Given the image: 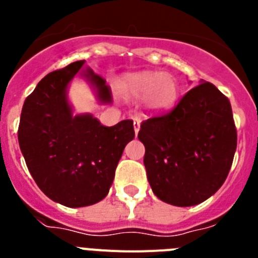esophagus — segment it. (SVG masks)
Returning a JSON list of instances; mask_svg holds the SVG:
<instances>
[{"instance_id": "1", "label": "esophagus", "mask_w": 258, "mask_h": 258, "mask_svg": "<svg viewBox=\"0 0 258 258\" xmlns=\"http://www.w3.org/2000/svg\"><path fill=\"white\" fill-rule=\"evenodd\" d=\"M133 121H134V132H136V134H138L141 127V120L138 117H134Z\"/></svg>"}]
</instances>
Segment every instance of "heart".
Instances as JSON below:
<instances>
[{
  "label": "heart",
  "mask_w": 258,
  "mask_h": 258,
  "mask_svg": "<svg viewBox=\"0 0 258 258\" xmlns=\"http://www.w3.org/2000/svg\"><path fill=\"white\" fill-rule=\"evenodd\" d=\"M120 90L133 99H145L147 108L165 111L178 99V83L173 75L155 71H142L125 75L120 80Z\"/></svg>",
  "instance_id": "1"
}]
</instances>
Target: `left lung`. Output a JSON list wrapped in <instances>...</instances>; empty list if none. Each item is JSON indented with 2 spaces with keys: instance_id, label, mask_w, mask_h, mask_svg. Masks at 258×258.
<instances>
[{
  "instance_id": "1",
  "label": "left lung",
  "mask_w": 258,
  "mask_h": 258,
  "mask_svg": "<svg viewBox=\"0 0 258 258\" xmlns=\"http://www.w3.org/2000/svg\"><path fill=\"white\" fill-rule=\"evenodd\" d=\"M138 140L155 195L172 206H197L222 186L234 160L238 136L229 98L203 81L169 112L142 121Z\"/></svg>"
}]
</instances>
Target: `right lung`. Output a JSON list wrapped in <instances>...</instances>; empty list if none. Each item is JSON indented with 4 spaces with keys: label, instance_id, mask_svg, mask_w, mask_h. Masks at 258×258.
Listing matches in <instances>:
<instances>
[{
    "label": "right lung",
    "instance_id": "1",
    "mask_svg": "<svg viewBox=\"0 0 258 258\" xmlns=\"http://www.w3.org/2000/svg\"><path fill=\"white\" fill-rule=\"evenodd\" d=\"M85 60L52 71L37 84L22 108L18 140L28 170L40 190L71 208L92 206L108 194L127 142L132 120L103 126L92 115H72L67 86ZM101 102H111L106 80L86 70Z\"/></svg>",
    "mask_w": 258,
    "mask_h": 258
}]
</instances>
